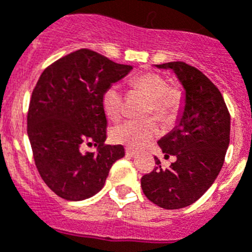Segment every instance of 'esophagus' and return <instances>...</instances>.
Segmentation results:
<instances>
[{
    "instance_id": "esophagus-1",
    "label": "esophagus",
    "mask_w": 252,
    "mask_h": 252,
    "mask_svg": "<svg viewBox=\"0 0 252 252\" xmlns=\"http://www.w3.org/2000/svg\"><path fill=\"white\" fill-rule=\"evenodd\" d=\"M135 155H136V151H134V149L131 148H126V156H127V157H134Z\"/></svg>"
}]
</instances>
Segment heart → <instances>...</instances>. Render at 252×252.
I'll list each match as a JSON object with an SVG mask.
<instances>
[{
    "label": "heart",
    "mask_w": 252,
    "mask_h": 252,
    "mask_svg": "<svg viewBox=\"0 0 252 252\" xmlns=\"http://www.w3.org/2000/svg\"><path fill=\"white\" fill-rule=\"evenodd\" d=\"M131 90L149 97L147 116H155L168 127L178 121L186 104V93L180 85H168L166 77L156 72H145L128 81ZM101 105L108 117L118 120L124 113V95L116 85L107 87L101 96ZM159 134V127L152 118L127 120L112 130V139L130 148H141L149 144Z\"/></svg>",
    "instance_id": "1"
}]
</instances>
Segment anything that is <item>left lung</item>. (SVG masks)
Instances as JSON below:
<instances>
[{
	"mask_svg": "<svg viewBox=\"0 0 252 252\" xmlns=\"http://www.w3.org/2000/svg\"><path fill=\"white\" fill-rule=\"evenodd\" d=\"M172 69L186 90V105L178 126L158 140L165 157L176 161L141 178L145 197L166 210L183 209L202 197L223 167L229 145L230 114L219 89L194 66L184 62L158 64Z\"/></svg>",
	"mask_w": 252,
	"mask_h": 252,
	"instance_id": "1",
	"label": "left lung"
}]
</instances>
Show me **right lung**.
I'll use <instances>...</instances> for the list:
<instances>
[{"label":"right lung","mask_w":252,"mask_h":252,"mask_svg":"<svg viewBox=\"0 0 252 252\" xmlns=\"http://www.w3.org/2000/svg\"><path fill=\"white\" fill-rule=\"evenodd\" d=\"M131 65L81 49L43 70L33 89L27 131L33 158L46 186L66 201H82L104 187L112 165L125 156L122 145H107L101 96ZM97 146L95 152L83 147Z\"/></svg>","instance_id":"1"}]
</instances>
